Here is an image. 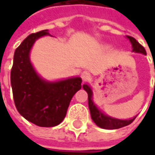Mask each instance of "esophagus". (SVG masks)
<instances>
[{"mask_svg": "<svg viewBox=\"0 0 155 155\" xmlns=\"http://www.w3.org/2000/svg\"><path fill=\"white\" fill-rule=\"evenodd\" d=\"M81 79H82V81H89L90 79H91V74H90V73H88V72H83V73H81Z\"/></svg>", "mask_w": 155, "mask_h": 155, "instance_id": "obj_1", "label": "esophagus"}]
</instances>
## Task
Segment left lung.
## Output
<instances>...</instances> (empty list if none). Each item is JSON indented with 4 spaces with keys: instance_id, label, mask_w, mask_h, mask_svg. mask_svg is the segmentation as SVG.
Returning <instances> with one entry per match:
<instances>
[{
    "instance_id": "1",
    "label": "left lung",
    "mask_w": 155,
    "mask_h": 155,
    "mask_svg": "<svg viewBox=\"0 0 155 155\" xmlns=\"http://www.w3.org/2000/svg\"><path fill=\"white\" fill-rule=\"evenodd\" d=\"M127 38H129L132 47H133V51L137 52V53H141L143 54H146V51L144 49V47H143L141 44H139L136 38H134L133 37L127 36ZM82 88L87 91L88 93V104H89V108H90V112H91V116L92 120L94 121V123L101 127V128H105V129H117L126 126L130 125L136 118V117L132 119H128V120H121V119H117V118H113L110 117L107 115H104L103 113H101V111H100L98 108H96L95 104L92 101V91L91 90V88L87 85L84 84L82 86ZM155 90V86H154Z\"/></svg>"
}]
</instances>
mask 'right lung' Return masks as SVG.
Instances as JSON below:
<instances>
[{
    "instance_id": "right-lung-1",
    "label": "right lung",
    "mask_w": 155,
    "mask_h": 155,
    "mask_svg": "<svg viewBox=\"0 0 155 155\" xmlns=\"http://www.w3.org/2000/svg\"><path fill=\"white\" fill-rule=\"evenodd\" d=\"M45 35H48L47 29L32 33L16 48L11 83L18 113L38 127H51L65 117L72 98L81 88V79L47 82L36 74L29 61V51L35 41Z\"/></svg>"
}]
</instances>
